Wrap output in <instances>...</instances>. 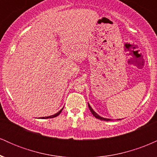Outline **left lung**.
<instances>
[{
    "instance_id": "left-lung-1",
    "label": "left lung",
    "mask_w": 157,
    "mask_h": 157,
    "mask_svg": "<svg viewBox=\"0 0 157 157\" xmlns=\"http://www.w3.org/2000/svg\"><path fill=\"white\" fill-rule=\"evenodd\" d=\"M88 105H89V108L90 111H91V113H92V114L94 115V116L95 117L97 118V119H99V120H104V121H111V120H110V119H106V118H103V117H100V116H99V115L97 114V113L96 112H95V111H94V110H93L92 109H91V106H90L89 103H88Z\"/></svg>"
}]
</instances>
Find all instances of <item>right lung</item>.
<instances>
[{"mask_svg":"<svg viewBox=\"0 0 157 157\" xmlns=\"http://www.w3.org/2000/svg\"><path fill=\"white\" fill-rule=\"evenodd\" d=\"M63 109H62L60 110V111H58V112H57V113H55V114H54V115H52V116H49V117H41L42 119H48V118H54V117H57L58 116L59 114H60V113H61V111H62V110Z\"/></svg>","mask_w":157,"mask_h":157,"instance_id":"add662e5","label":"right lung"}]
</instances>
